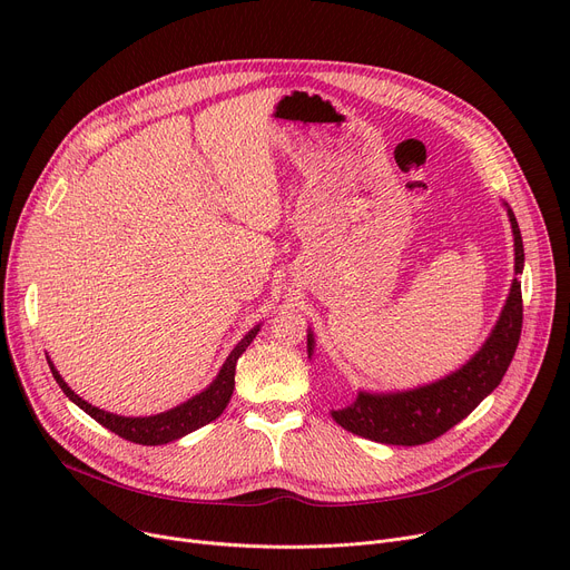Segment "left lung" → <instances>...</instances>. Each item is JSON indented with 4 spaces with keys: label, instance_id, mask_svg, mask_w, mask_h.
I'll list each match as a JSON object with an SVG mask.
<instances>
[{
    "label": "left lung",
    "instance_id": "1",
    "mask_svg": "<svg viewBox=\"0 0 570 570\" xmlns=\"http://www.w3.org/2000/svg\"><path fill=\"white\" fill-rule=\"evenodd\" d=\"M508 222L513 228L515 247V275L524 267L522 235L513 209L503 203ZM522 333V284L518 277L508 291L505 305L488 335L485 344L469 361L443 379L393 393L361 391L357 397L337 411H331L335 423L344 430L387 445H421L434 441L443 432L455 428L460 421L481 404L501 383L511 365ZM314 333L307 331V353L314 355Z\"/></svg>",
    "mask_w": 570,
    "mask_h": 570
}]
</instances>
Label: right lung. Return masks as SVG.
Wrapping results in <instances>:
<instances>
[{"instance_id": "1", "label": "right lung", "mask_w": 570, "mask_h": 570, "mask_svg": "<svg viewBox=\"0 0 570 570\" xmlns=\"http://www.w3.org/2000/svg\"><path fill=\"white\" fill-rule=\"evenodd\" d=\"M258 331H261V325H254L252 331L235 344V348L226 357V363L222 365L219 374L213 379V383L205 387V391H200L191 400L177 404L164 413H157V415H138V417L117 415V413L104 411L99 406H92L71 391L69 383L55 370L50 357L48 355L46 357H48L50 372H52L55 381L59 383V387L65 391V395L76 406H80L87 415H92L99 425L115 432L117 436L140 443V445H161V443H170V441H177V439L196 432L198 428L213 423L215 417H219L224 413V409L233 395V387H235L237 357L247 351V346L254 342Z\"/></svg>"}]
</instances>
